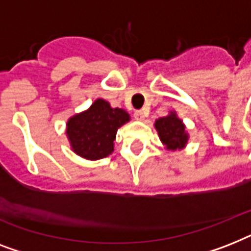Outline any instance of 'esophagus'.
Segmentation results:
<instances>
[{"label": "esophagus", "mask_w": 251, "mask_h": 251, "mask_svg": "<svg viewBox=\"0 0 251 251\" xmlns=\"http://www.w3.org/2000/svg\"><path fill=\"white\" fill-rule=\"evenodd\" d=\"M145 112H143V110H135V112H134V118H135V120H138V121H143V120H145Z\"/></svg>", "instance_id": "obj_1"}]
</instances>
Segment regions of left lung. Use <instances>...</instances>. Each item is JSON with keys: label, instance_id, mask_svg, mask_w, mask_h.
I'll return each mask as SVG.
<instances>
[{"label": "left lung", "instance_id": "left-lung-1", "mask_svg": "<svg viewBox=\"0 0 251 251\" xmlns=\"http://www.w3.org/2000/svg\"><path fill=\"white\" fill-rule=\"evenodd\" d=\"M159 137L161 142L169 150H177L185 147L187 142V134L182 121L177 118L175 113H171L167 117L159 118L155 122Z\"/></svg>", "mask_w": 251, "mask_h": 251}]
</instances>
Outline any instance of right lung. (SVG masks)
<instances>
[{
	"mask_svg": "<svg viewBox=\"0 0 251 251\" xmlns=\"http://www.w3.org/2000/svg\"><path fill=\"white\" fill-rule=\"evenodd\" d=\"M129 114L109 102L98 99L83 113L76 114L68 122L70 145L76 155L98 160L113 152V142L118 127L129 121Z\"/></svg>",
	"mask_w": 251,
	"mask_h": 251,
	"instance_id": "1",
	"label": "right lung"
}]
</instances>
